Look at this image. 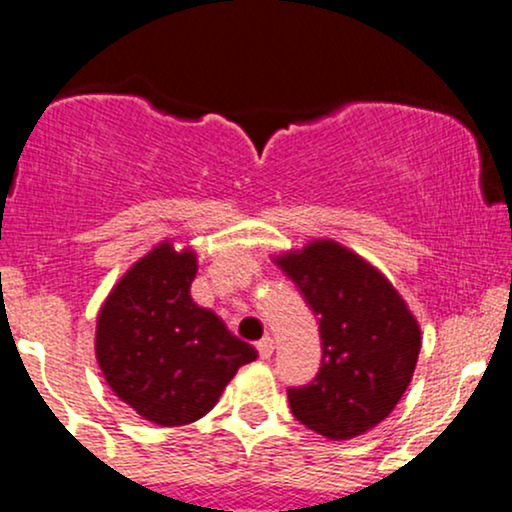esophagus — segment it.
<instances>
[{"label":"esophagus","mask_w":512,"mask_h":512,"mask_svg":"<svg viewBox=\"0 0 512 512\" xmlns=\"http://www.w3.org/2000/svg\"><path fill=\"white\" fill-rule=\"evenodd\" d=\"M257 351H260V358H264V361H267V358L274 354V339L272 337L260 339V342H257Z\"/></svg>","instance_id":"34e87169"}]
</instances>
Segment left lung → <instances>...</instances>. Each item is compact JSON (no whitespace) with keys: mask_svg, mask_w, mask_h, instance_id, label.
<instances>
[{"mask_svg":"<svg viewBox=\"0 0 512 512\" xmlns=\"http://www.w3.org/2000/svg\"><path fill=\"white\" fill-rule=\"evenodd\" d=\"M320 317L322 366L291 387L293 416L330 440L363 436L397 407L421 351V327L392 281L332 238L274 255Z\"/></svg>","mask_w":512,"mask_h":512,"instance_id":"1","label":"left lung"}]
</instances>
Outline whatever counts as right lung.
Returning <instances> with one entry per match:
<instances>
[{
    "label": "right lung",
    "mask_w": 512,
    "mask_h": 512,
    "mask_svg": "<svg viewBox=\"0 0 512 512\" xmlns=\"http://www.w3.org/2000/svg\"><path fill=\"white\" fill-rule=\"evenodd\" d=\"M197 252L161 240L110 289L96 320V361L117 399L156 426L214 409L257 351L192 301Z\"/></svg>",
    "instance_id": "right-lung-1"
}]
</instances>
